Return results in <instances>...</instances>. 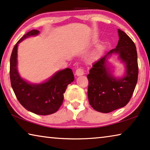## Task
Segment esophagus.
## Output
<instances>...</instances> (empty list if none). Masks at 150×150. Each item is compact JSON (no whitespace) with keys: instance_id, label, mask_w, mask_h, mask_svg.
Instances as JSON below:
<instances>
[{"instance_id":"34e87169","label":"esophagus","mask_w":150,"mask_h":150,"mask_svg":"<svg viewBox=\"0 0 150 150\" xmlns=\"http://www.w3.org/2000/svg\"><path fill=\"white\" fill-rule=\"evenodd\" d=\"M84 74H85V72L83 69H77L75 71V75L77 76H81Z\"/></svg>"}]
</instances>
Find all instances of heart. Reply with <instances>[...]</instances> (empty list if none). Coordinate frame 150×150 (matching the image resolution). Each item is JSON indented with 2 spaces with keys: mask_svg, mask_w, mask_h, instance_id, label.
Segmentation results:
<instances>
[{
  "mask_svg": "<svg viewBox=\"0 0 150 150\" xmlns=\"http://www.w3.org/2000/svg\"><path fill=\"white\" fill-rule=\"evenodd\" d=\"M100 50H101V47L100 48H99L98 49V50L96 51V52L93 54L92 55H91V57H90V60L91 61H92V60H94L97 57V56L99 54V52H100Z\"/></svg>",
  "mask_w": 150,
  "mask_h": 150,
  "instance_id": "obj_1",
  "label": "heart"
}]
</instances>
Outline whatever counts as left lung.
Returning <instances> with one entry per match:
<instances>
[{
	"label": "left lung",
	"instance_id": "obj_1",
	"mask_svg": "<svg viewBox=\"0 0 150 150\" xmlns=\"http://www.w3.org/2000/svg\"><path fill=\"white\" fill-rule=\"evenodd\" d=\"M119 40L115 48L109 51L93 64L87 75L89 104L100 112L108 113L128 104L135 90L138 79L137 48L133 40L124 32L118 30ZM117 55L124 64L125 73L115 76L113 67L108 60Z\"/></svg>",
	"mask_w": 150,
	"mask_h": 150
}]
</instances>
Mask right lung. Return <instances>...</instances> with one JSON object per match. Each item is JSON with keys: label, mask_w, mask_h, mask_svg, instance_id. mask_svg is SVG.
Here are the masks:
<instances>
[{"label": "right lung", "mask_w": 150, "mask_h": 150, "mask_svg": "<svg viewBox=\"0 0 150 150\" xmlns=\"http://www.w3.org/2000/svg\"><path fill=\"white\" fill-rule=\"evenodd\" d=\"M39 33L37 30L30 31L15 45L10 59V79L17 100L26 110L36 115H48L59 110L67 87L74 81L75 77L69 68L58 71L49 79L38 83L29 82L21 77L17 69L18 46L23 40Z\"/></svg>", "instance_id": "right-lung-1"}]
</instances>
